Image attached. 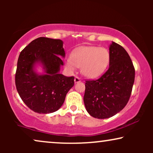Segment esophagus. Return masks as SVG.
I'll return each mask as SVG.
<instances>
[{
    "mask_svg": "<svg viewBox=\"0 0 153 153\" xmlns=\"http://www.w3.org/2000/svg\"><path fill=\"white\" fill-rule=\"evenodd\" d=\"M81 81V79L79 78V76H75V78H74V82L75 83H79V82H80Z\"/></svg>",
    "mask_w": 153,
    "mask_h": 153,
    "instance_id": "obj_1",
    "label": "esophagus"
}]
</instances>
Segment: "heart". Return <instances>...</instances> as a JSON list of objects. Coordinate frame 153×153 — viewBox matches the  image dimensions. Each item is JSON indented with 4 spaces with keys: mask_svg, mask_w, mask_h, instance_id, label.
Masks as SVG:
<instances>
[{
    "mask_svg": "<svg viewBox=\"0 0 153 153\" xmlns=\"http://www.w3.org/2000/svg\"><path fill=\"white\" fill-rule=\"evenodd\" d=\"M110 53L104 47L85 46L75 49L67 58V68L71 72L81 68V73L89 78H95L102 74L107 68Z\"/></svg>",
    "mask_w": 153,
    "mask_h": 153,
    "instance_id": "1",
    "label": "heart"
}]
</instances>
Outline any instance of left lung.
<instances>
[{
  "instance_id": "obj_1",
  "label": "left lung",
  "mask_w": 153,
  "mask_h": 153,
  "mask_svg": "<svg viewBox=\"0 0 153 153\" xmlns=\"http://www.w3.org/2000/svg\"><path fill=\"white\" fill-rule=\"evenodd\" d=\"M109 67L99 79L85 81L83 102L94 118H108L120 112L130 97L135 70L129 54L114 42L109 47Z\"/></svg>"
}]
</instances>
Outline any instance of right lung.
Instances as JSON below:
<instances>
[{
    "label": "right lung",
    "mask_w": 153,
    "mask_h": 153,
    "mask_svg": "<svg viewBox=\"0 0 153 153\" xmlns=\"http://www.w3.org/2000/svg\"><path fill=\"white\" fill-rule=\"evenodd\" d=\"M60 39L41 37L21 51L15 74L16 90L23 102L38 114H50L61 107L67 93L74 84V77L60 74L65 57ZM41 64L45 74L39 75L34 66Z\"/></svg>",
    "instance_id": "1"
}]
</instances>
